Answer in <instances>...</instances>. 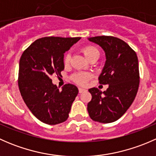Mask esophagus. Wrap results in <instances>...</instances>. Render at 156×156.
Masks as SVG:
<instances>
[{
    "label": "esophagus",
    "instance_id": "1",
    "mask_svg": "<svg viewBox=\"0 0 156 156\" xmlns=\"http://www.w3.org/2000/svg\"><path fill=\"white\" fill-rule=\"evenodd\" d=\"M78 90H79V93H83V92H84V91H86V90L84 89V88H82V87H79L78 88Z\"/></svg>",
    "mask_w": 156,
    "mask_h": 156
}]
</instances>
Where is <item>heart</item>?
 I'll list each match as a JSON object with an SVG mask.
<instances>
[{
  "label": "heart",
  "mask_w": 156,
  "mask_h": 156,
  "mask_svg": "<svg viewBox=\"0 0 156 156\" xmlns=\"http://www.w3.org/2000/svg\"><path fill=\"white\" fill-rule=\"evenodd\" d=\"M82 52L84 54L85 57L89 60L91 58L95 56L96 55H99V50H97L95 47L94 46H85L84 48H82ZM71 55L70 53H67L64 56V64L65 65H68L70 62ZM91 78V75L90 73L87 72H77L72 75V78L75 83L80 85H86L87 81H89L90 78Z\"/></svg>",
  "instance_id": "obj_1"
}]
</instances>
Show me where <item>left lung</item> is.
Listing matches in <instances>:
<instances>
[{
    "mask_svg": "<svg viewBox=\"0 0 156 156\" xmlns=\"http://www.w3.org/2000/svg\"><path fill=\"white\" fill-rule=\"evenodd\" d=\"M100 45L106 53V62L99 82L108 84L103 92L98 88L89 89L92 99L87 111L92 120L111 123L120 119L136 97L140 84L138 59L136 53L124 41L112 36L88 38Z\"/></svg>",
    "mask_w": 156,
    "mask_h": 156,
    "instance_id": "obj_1",
    "label": "left lung"
}]
</instances>
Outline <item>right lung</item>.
Masks as SVG:
<instances>
[{
  "label": "right lung",
  "instance_id": "add662e5",
  "mask_svg": "<svg viewBox=\"0 0 156 156\" xmlns=\"http://www.w3.org/2000/svg\"><path fill=\"white\" fill-rule=\"evenodd\" d=\"M81 39L45 37L37 39L23 52L20 60L18 84L23 100L41 122L50 125L67 120L78 89L72 84L59 90L51 75H61L64 53Z\"/></svg>",
  "mask_w": 156,
  "mask_h": 156
}]
</instances>
